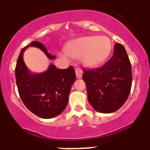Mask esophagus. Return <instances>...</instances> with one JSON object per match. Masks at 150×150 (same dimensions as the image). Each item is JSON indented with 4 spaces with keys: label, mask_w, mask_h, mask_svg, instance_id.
<instances>
[{
    "label": "esophagus",
    "mask_w": 150,
    "mask_h": 150,
    "mask_svg": "<svg viewBox=\"0 0 150 150\" xmlns=\"http://www.w3.org/2000/svg\"><path fill=\"white\" fill-rule=\"evenodd\" d=\"M75 72H76V77L78 79H80L81 77V75H82V71H81V69H75Z\"/></svg>",
    "instance_id": "obj_1"
}]
</instances>
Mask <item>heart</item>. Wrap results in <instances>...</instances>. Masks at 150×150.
<instances>
[{
  "label": "heart",
  "instance_id": "1",
  "mask_svg": "<svg viewBox=\"0 0 150 150\" xmlns=\"http://www.w3.org/2000/svg\"><path fill=\"white\" fill-rule=\"evenodd\" d=\"M112 43L105 36H85L70 41L66 52L70 57L80 58L87 67H96L105 61L112 51Z\"/></svg>",
  "mask_w": 150,
  "mask_h": 150
}]
</instances>
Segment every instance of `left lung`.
<instances>
[{
	"mask_svg": "<svg viewBox=\"0 0 150 150\" xmlns=\"http://www.w3.org/2000/svg\"><path fill=\"white\" fill-rule=\"evenodd\" d=\"M83 71L87 99L95 110L112 113L125 103L130 94L133 77L131 64L122 44H115L113 55L103 66Z\"/></svg>",
	"mask_w": 150,
	"mask_h": 150,
	"instance_id": "1",
	"label": "left lung"
}]
</instances>
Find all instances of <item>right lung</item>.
<instances>
[{
	"label": "right lung",
	"instance_id": "add662e5",
	"mask_svg": "<svg viewBox=\"0 0 150 150\" xmlns=\"http://www.w3.org/2000/svg\"><path fill=\"white\" fill-rule=\"evenodd\" d=\"M28 47L42 50L49 59H54L39 41H33L20 52L15 68L16 82L19 94L32 113L44 119H50L61 114L69 102L72 84L76 79L73 66L59 69L51 64L46 71L32 74L23 60V53Z\"/></svg>",
	"mask_w": 150,
	"mask_h": 150
}]
</instances>
